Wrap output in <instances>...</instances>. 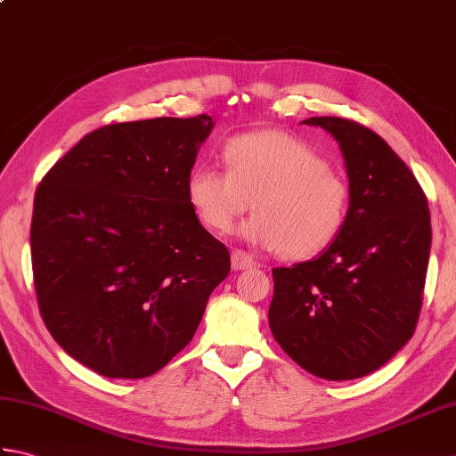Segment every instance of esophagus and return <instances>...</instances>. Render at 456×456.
I'll list each match as a JSON object with an SVG mask.
<instances>
[{
    "label": "esophagus",
    "instance_id": "1",
    "mask_svg": "<svg viewBox=\"0 0 456 456\" xmlns=\"http://www.w3.org/2000/svg\"><path fill=\"white\" fill-rule=\"evenodd\" d=\"M253 265H255L253 256L245 253V250L235 248L233 253H231V266H233L235 270H245V268H250Z\"/></svg>",
    "mask_w": 456,
    "mask_h": 456
}]
</instances>
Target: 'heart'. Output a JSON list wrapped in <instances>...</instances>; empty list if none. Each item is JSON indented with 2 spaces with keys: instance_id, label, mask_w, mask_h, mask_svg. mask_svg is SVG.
Segmentation results:
<instances>
[{
  "instance_id": "heart-1",
  "label": "heart",
  "mask_w": 456,
  "mask_h": 456,
  "mask_svg": "<svg viewBox=\"0 0 456 456\" xmlns=\"http://www.w3.org/2000/svg\"><path fill=\"white\" fill-rule=\"evenodd\" d=\"M227 170L196 167L186 196L211 233H229L253 203L243 235L286 260H309L346 225L353 190L322 152L284 131L245 133L223 147Z\"/></svg>"
}]
</instances>
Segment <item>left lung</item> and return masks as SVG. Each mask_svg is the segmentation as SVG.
Segmentation results:
<instances>
[{
    "mask_svg": "<svg viewBox=\"0 0 456 456\" xmlns=\"http://www.w3.org/2000/svg\"><path fill=\"white\" fill-rule=\"evenodd\" d=\"M341 147L351 213L323 255L274 268L268 323L309 374L353 380L374 372L418 325L431 248L428 198L390 144L364 125L309 118Z\"/></svg>",
    "mask_w": 456,
    "mask_h": 456,
    "instance_id": "left-lung-1",
    "label": "left lung"
}]
</instances>
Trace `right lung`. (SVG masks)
<instances>
[{"mask_svg":"<svg viewBox=\"0 0 456 456\" xmlns=\"http://www.w3.org/2000/svg\"><path fill=\"white\" fill-rule=\"evenodd\" d=\"M209 115L111 123L45 174L31 260L43 322L64 351L108 378H144L186 346L231 270L201 227L186 180Z\"/></svg>","mask_w":456,"mask_h":456,"instance_id":"obj_1","label":"right lung"}]
</instances>
